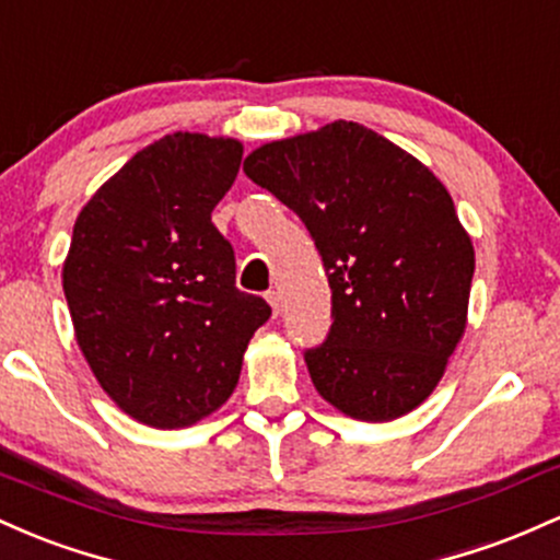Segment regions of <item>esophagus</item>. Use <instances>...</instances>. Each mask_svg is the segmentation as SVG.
I'll return each mask as SVG.
<instances>
[{"mask_svg": "<svg viewBox=\"0 0 560 560\" xmlns=\"http://www.w3.org/2000/svg\"><path fill=\"white\" fill-rule=\"evenodd\" d=\"M264 299H267V304L272 306V314L278 317V314H280V293L278 291H267V296H264Z\"/></svg>", "mask_w": 560, "mask_h": 560, "instance_id": "1", "label": "esophagus"}]
</instances>
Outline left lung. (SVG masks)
Instances as JSON below:
<instances>
[{
	"label": "left lung",
	"instance_id": "8db88e82",
	"mask_svg": "<svg viewBox=\"0 0 560 560\" xmlns=\"http://www.w3.org/2000/svg\"><path fill=\"white\" fill-rule=\"evenodd\" d=\"M243 172L299 213L323 256L332 325L306 351L319 397L368 423L423 405L466 332L476 264L447 187L354 121L261 144Z\"/></svg>",
	"mask_w": 560,
	"mask_h": 560
}]
</instances>
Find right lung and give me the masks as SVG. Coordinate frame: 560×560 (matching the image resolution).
Returning a JSON list of instances; mask_svg holds the SVG:
<instances>
[{"mask_svg": "<svg viewBox=\"0 0 560 560\" xmlns=\"http://www.w3.org/2000/svg\"><path fill=\"white\" fill-rule=\"evenodd\" d=\"M243 144L174 131L135 153L86 200L62 261L77 343L103 392L137 423L187 429L235 392L267 301L235 288V254L211 211Z\"/></svg>", "mask_w": 560, "mask_h": 560, "instance_id": "obj_1", "label": "right lung"}]
</instances>
